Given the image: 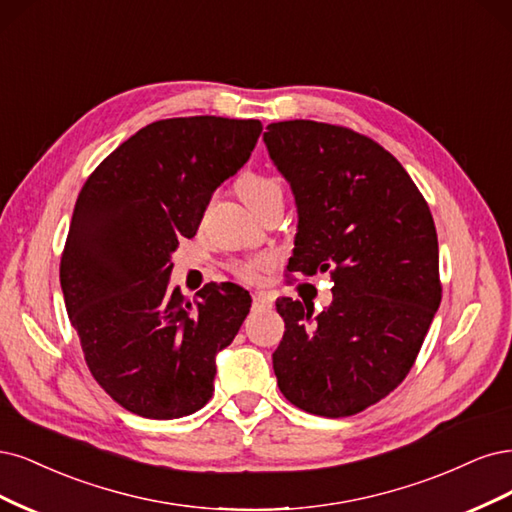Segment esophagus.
Returning <instances> with one entry per match:
<instances>
[{
  "label": "esophagus",
  "instance_id": "34e87169",
  "mask_svg": "<svg viewBox=\"0 0 512 512\" xmlns=\"http://www.w3.org/2000/svg\"><path fill=\"white\" fill-rule=\"evenodd\" d=\"M272 302L266 293H255L253 295V308H270Z\"/></svg>",
  "mask_w": 512,
  "mask_h": 512
}]
</instances>
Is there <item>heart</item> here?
<instances>
[{
	"instance_id": "heart-1",
	"label": "heart",
	"mask_w": 512,
	"mask_h": 512,
	"mask_svg": "<svg viewBox=\"0 0 512 512\" xmlns=\"http://www.w3.org/2000/svg\"><path fill=\"white\" fill-rule=\"evenodd\" d=\"M238 193L242 200L249 204L251 210H255L257 206H261L263 202L272 200V197H283V187L276 178L261 174V172H244L238 178ZM270 268V257H251V259H242V261H234L229 270L232 274L242 280V283H257L259 276L263 270Z\"/></svg>"
}]
</instances>
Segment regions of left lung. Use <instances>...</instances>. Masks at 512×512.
I'll return each mask as SVG.
<instances>
[{"instance_id":"1","label":"left lung","mask_w":512,"mask_h":512,"mask_svg":"<svg viewBox=\"0 0 512 512\" xmlns=\"http://www.w3.org/2000/svg\"><path fill=\"white\" fill-rule=\"evenodd\" d=\"M263 140L300 212L287 270L334 278L317 317L308 302H276V381L310 415L351 417L404 381L440 306L432 212L402 163L349 127L280 121Z\"/></svg>"}]
</instances>
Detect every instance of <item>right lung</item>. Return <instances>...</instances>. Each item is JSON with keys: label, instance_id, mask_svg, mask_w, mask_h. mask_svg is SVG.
<instances>
[{"label": "right lung", "instance_id": "1", "mask_svg": "<svg viewBox=\"0 0 512 512\" xmlns=\"http://www.w3.org/2000/svg\"><path fill=\"white\" fill-rule=\"evenodd\" d=\"M255 119L178 117L142 127L93 170L74 206L59 278L89 372L146 419L200 410L214 355L236 338L251 295L206 285L189 302L168 287L180 238H193L223 180L259 140Z\"/></svg>", "mask_w": 512, "mask_h": 512}]
</instances>
